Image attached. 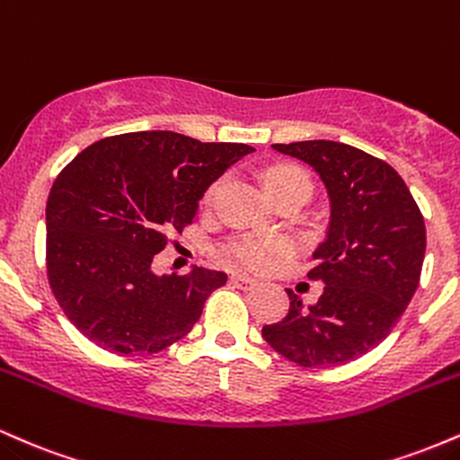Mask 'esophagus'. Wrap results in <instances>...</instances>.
I'll list each match as a JSON object with an SVG mask.
<instances>
[{"label": "esophagus", "mask_w": 460, "mask_h": 460, "mask_svg": "<svg viewBox=\"0 0 460 460\" xmlns=\"http://www.w3.org/2000/svg\"><path fill=\"white\" fill-rule=\"evenodd\" d=\"M230 282H232V285H234V287L245 288V291H250V288H254V287H256V280H254V278L243 276V273H234V276L230 278Z\"/></svg>", "instance_id": "obj_1"}]
</instances>
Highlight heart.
Returning a JSON list of instances; mask_svg holds the SVG:
<instances>
[{"mask_svg":"<svg viewBox=\"0 0 460 460\" xmlns=\"http://www.w3.org/2000/svg\"><path fill=\"white\" fill-rule=\"evenodd\" d=\"M265 187L270 195L280 193V190L291 187H304L311 190V180L308 175L297 167H273L265 173ZM221 182L213 184L206 193V204H210L219 193ZM288 252V243L285 239H258V236H245V239L234 241L226 247L224 256L226 261L236 267H245V270L262 271L270 270L278 262V258L285 256Z\"/></svg>","mask_w":460,"mask_h":460,"instance_id":"heart-1","label":"heart"}]
</instances>
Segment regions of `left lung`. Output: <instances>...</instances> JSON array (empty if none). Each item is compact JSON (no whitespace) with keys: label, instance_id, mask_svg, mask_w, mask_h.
I'll use <instances>...</instances> for the list:
<instances>
[{"label":"left lung","instance_id":"1","mask_svg":"<svg viewBox=\"0 0 460 460\" xmlns=\"http://www.w3.org/2000/svg\"><path fill=\"white\" fill-rule=\"evenodd\" d=\"M313 167L328 193L326 239L308 278L326 282L304 306L288 291L287 317L262 328L276 352L302 367H334L376 348L420 285L426 226L409 187L391 164L337 141L271 146Z\"/></svg>","mask_w":460,"mask_h":460}]
</instances>
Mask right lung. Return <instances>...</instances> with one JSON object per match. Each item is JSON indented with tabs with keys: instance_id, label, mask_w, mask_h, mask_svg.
Instances as JSON below:
<instances>
[{
	"instance_id": "obj_1",
	"label": "right lung",
	"mask_w": 460,
	"mask_h": 460,
	"mask_svg": "<svg viewBox=\"0 0 460 460\" xmlns=\"http://www.w3.org/2000/svg\"><path fill=\"white\" fill-rule=\"evenodd\" d=\"M256 152L149 130L102 138L80 152L49 190L48 276L69 322L117 354H154L190 332L224 271L193 267L156 276L169 234L198 215L226 169Z\"/></svg>"
}]
</instances>
